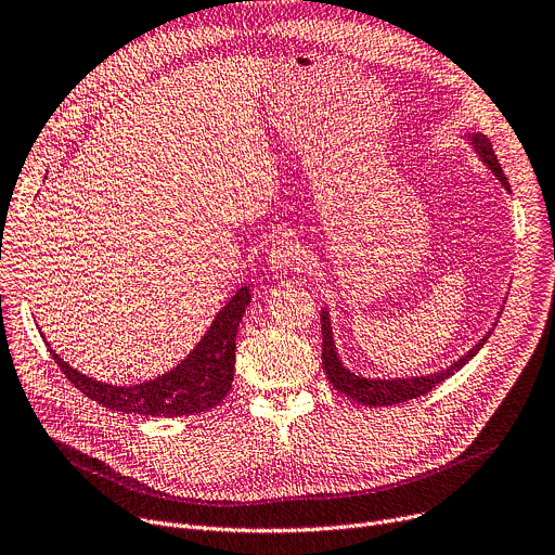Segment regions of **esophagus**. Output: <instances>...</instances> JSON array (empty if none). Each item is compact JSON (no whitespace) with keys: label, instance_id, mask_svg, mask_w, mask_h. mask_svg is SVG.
<instances>
[{"label":"esophagus","instance_id":"34e87169","mask_svg":"<svg viewBox=\"0 0 555 555\" xmlns=\"http://www.w3.org/2000/svg\"><path fill=\"white\" fill-rule=\"evenodd\" d=\"M268 266L274 272H287V270H299L306 266V251L301 245L292 238H276L272 241L268 249Z\"/></svg>","mask_w":555,"mask_h":555}]
</instances>
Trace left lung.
I'll return each mask as SVG.
<instances>
[{
  "label": "left lung",
  "instance_id": "obj_1",
  "mask_svg": "<svg viewBox=\"0 0 555 555\" xmlns=\"http://www.w3.org/2000/svg\"><path fill=\"white\" fill-rule=\"evenodd\" d=\"M470 142L475 144L479 158H482L489 165V169L504 184V190L511 192L508 178L504 176V171L498 163V156L493 152V144L489 142V138H485L482 133H473ZM321 335H323L321 363H323V371H325L332 386H335L339 392L348 395L350 399L363 403V405H395V403H401V401L417 399V397L430 392L437 384H441L444 379H449L451 375H455L460 367L466 365L479 352V348L487 344V339L491 337V332L485 339H479V344H475L462 359H457L451 367H447V371L435 373V375H426V377H411V379H365V377H359V375L350 373L337 357L335 341H332L330 317H327L325 310H321Z\"/></svg>",
  "mask_w": 555,
  "mask_h": 555
}]
</instances>
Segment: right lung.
I'll return each instance as SVG.
<instances>
[{"label": "right lung", "mask_w": 555, "mask_h": 555, "mask_svg": "<svg viewBox=\"0 0 555 555\" xmlns=\"http://www.w3.org/2000/svg\"><path fill=\"white\" fill-rule=\"evenodd\" d=\"M249 301V287L245 285L234 294L230 304L216 314L207 335L188 354V359H182L173 371L165 373L163 377L144 384H102L78 373L76 367H70L66 361H62L60 354H55L51 348L49 352L73 386L111 411L133 413L142 417L198 415L223 401L232 388L236 330Z\"/></svg>", "instance_id": "obj_1"}]
</instances>
